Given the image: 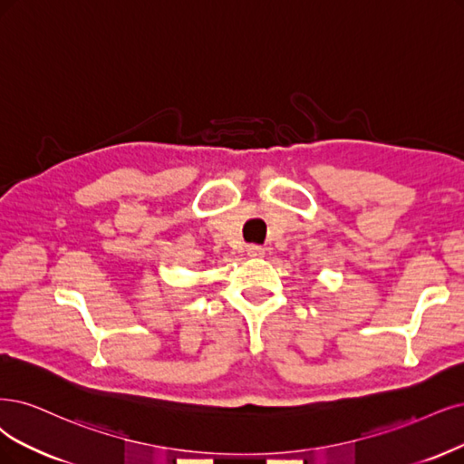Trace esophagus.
<instances>
[{
	"label": "esophagus",
	"mask_w": 464,
	"mask_h": 464,
	"mask_svg": "<svg viewBox=\"0 0 464 464\" xmlns=\"http://www.w3.org/2000/svg\"><path fill=\"white\" fill-rule=\"evenodd\" d=\"M266 248L264 246H258V245H250L246 246V254L252 256V258H260V256H264Z\"/></svg>",
	"instance_id": "esophagus-1"
}]
</instances>
